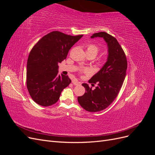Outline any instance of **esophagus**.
Wrapping results in <instances>:
<instances>
[{"label":"esophagus","mask_w":155,"mask_h":155,"mask_svg":"<svg viewBox=\"0 0 155 155\" xmlns=\"http://www.w3.org/2000/svg\"><path fill=\"white\" fill-rule=\"evenodd\" d=\"M72 83L74 84V85H81V82L78 81V80H74V81H72Z\"/></svg>","instance_id":"obj_1"}]
</instances>
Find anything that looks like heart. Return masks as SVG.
I'll list each match as a JSON object with an SVG mask.
<instances>
[{
	"instance_id": "b5f03b06",
	"label": "heart",
	"mask_w": 155,
	"mask_h": 155,
	"mask_svg": "<svg viewBox=\"0 0 155 155\" xmlns=\"http://www.w3.org/2000/svg\"><path fill=\"white\" fill-rule=\"evenodd\" d=\"M99 51H100L99 47H97V46L95 45L90 44L87 46V54H92L96 57L97 54H98V52H99ZM84 71H87V70H85Z\"/></svg>"
}]
</instances>
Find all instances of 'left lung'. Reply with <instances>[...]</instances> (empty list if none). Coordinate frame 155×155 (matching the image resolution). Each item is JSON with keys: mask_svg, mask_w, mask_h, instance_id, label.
Masks as SVG:
<instances>
[{"mask_svg": "<svg viewBox=\"0 0 155 155\" xmlns=\"http://www.w3.org/2000/svg\"><path fill=\"white\" fill-rule=\"evenodd\" d=\"M95 37H102L106 42L108 57L100 71L88 81L90 83L97 84L94 90L87 83L82 84L85 92L83 96H78V101L88 112L101 111L112 104L123 85L127 68L125 54L115 37L104 31L94 34L91 38Z\"/></svg>", "mask_w": 155, "mask_h": 155, "instance_id": "obj_1", "label": "left lung"}]
</instances>
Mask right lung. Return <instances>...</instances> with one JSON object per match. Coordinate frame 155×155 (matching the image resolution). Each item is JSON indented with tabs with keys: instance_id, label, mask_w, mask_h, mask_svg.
<instances>
[{
	"instance_id": "obj_1",
	"label": "right lung",
	"mask_w": 155,
	"mask_h": 155,
	"mask_svg": "<svg viewBox=\"0 0 155 155\" xmlns=\"http://www.w3.org/2000/svg\"><path fill=\"white\" fill-rule=\"evenodd\" d=\"M82 37L54 31L42 37L31 49L27 62L26 85L32 100L38 105L48 107L55 104L71 83L68 76L58 74V64L67 58L69 50Z\"/></svg>"
}]
</instances>
